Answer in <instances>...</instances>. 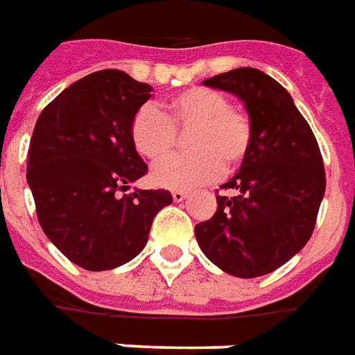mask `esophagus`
Returning <instances> with one entry per match:
<instances>
[{
    "label": "esophagus",
    "mask_w": 355,
    "mask_h": 355,
    "mask_svg": "<svg viewBox=\"0 0 355 355\" xmlns=\"http://www.w3.org/2000/svg\"><path fill=\"white\" fill-rule=\"evenodd\" d=\"M187 195H189V193H187V191H172V198L173 200H175V202H182V200H185V198H187Z\"/></svg>",
    "instance_id": "esophagus-1"
}]
</instances>
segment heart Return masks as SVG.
Instances as JSON below:
<instances>
[{
	"label": "heart",
	"mask_w": 355,
	"mask_h": 355,
	"mask_svg": "<svg viewBox=\"0 0 355 355\" xmlns=\"http://www.w3.org/2000/svg\"><path fill=\"white\" fill-rule=\"evenodd\" d=\"M193 127L191 153L162 159L150 170L153 182L168 189H187L214 180L225 168L237 166L248 153L252 125L243 110L230 107L227 97L208 87H189L166 105H143L132 118L130 137L135 150L158 160L173 148L175 129Z\"/></svg>",
	"instance_id": "heart-1"
}]
</instances>
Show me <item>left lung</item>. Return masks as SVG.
Wrapping results in <instances>:
<instances>
[{
	"label": "left lung",
	"instance_id": "8db88e82",
	"mask_svg": "<svg viewBox=\"0 0 355 355\" xmlns=\"http://www.w3.org/2000/svg\"><path fill=\"white\" fill-rule=\"evenodd\" d=\"M245 105L252 139L239 172L216 197L218 210L195 225L200 250L233 277L271 273L310 241L325 195V170L315 135L277 80L250 67L202 82Z\"/></svg>",
	"mask_w": 355,
	"mask_h": 355
}]
</instances>
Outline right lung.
I'll list each match as a JSON object with an SVG mask.
<instances>
[{
	"label": "right lung",
	"mask_w": 355,
	"mask_h": 355,
	"mask_svg": "<svg viewBox=\"0 0 355 355\" xmlns=\"http://www.w3.org/2000/svg\"><path fill=\"white\" fill-rule=\"evenodd\" d=\"M150 92L122 70H99L59 93L37 118L26 162L37 220L84 270H114L133 260L155 216L172 205L164 189L125 193L147 172L130 125Z\"/></svg>",
	"instance_id": "obj_1"
}]
</instances>
